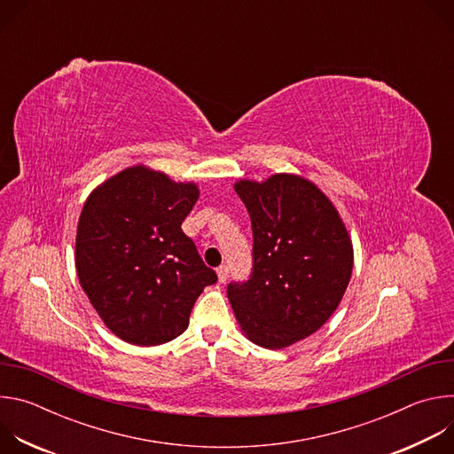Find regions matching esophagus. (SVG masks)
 <instances>
[{
    "mask_svg": "<svg viewBox=\"0 0 454 454\" xmlns=\"http://www.w3.org/2000/svg\"><path fill=\"white\" fill-rule=\"evenodd\" d=\"M217 277H219V282H226L228 277H230V268L228 266L217 268Z\"/></svg>",
    "mask_w": 454,
    "mask_h": 454,
    "instance_id": "34e87169",
    "label": "esophagus"
}]
</instances>
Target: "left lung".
Returning a JSON list of instances; mask_svg holds the SVG:
<instances>
[{
    "mask_svg": "<svg viewBox=\"0 0 454 454\" xmlns=\"http://www.w3.org/2000/svg\"><path fill=\"white\" fill-rule=\"evenodd\" d=\"M253 231V268L228 284L244 334L264 348L289 347L325 323L350 282L354 254L333 203L310 181L275 174L239 181Z\"/></svg>",
    "mask_w": 454,
    "mask_h": 454,
    "instance_id": "8db88e82",
    "label": "left lung"
}]
</instances>
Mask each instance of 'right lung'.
<instances>
[{
    "label": "right lung",
    "mask_w": 454,
    "mask_h": 454,
    "mask_svg": "<svg viewBox=\"0 0 454 454\" xmlns=\"http://www.w3.org/2000/svg\"><path fill=\"white\" fill-rule=\"evenodd\" d=\"M200 198L192 183L142 165L93 190L77 228L75 266L102 321L127 343L177 338L193 303L217 282L181 224Z\"/></svg>",
    "instance_id": "add662e5"
}]
</instances>
